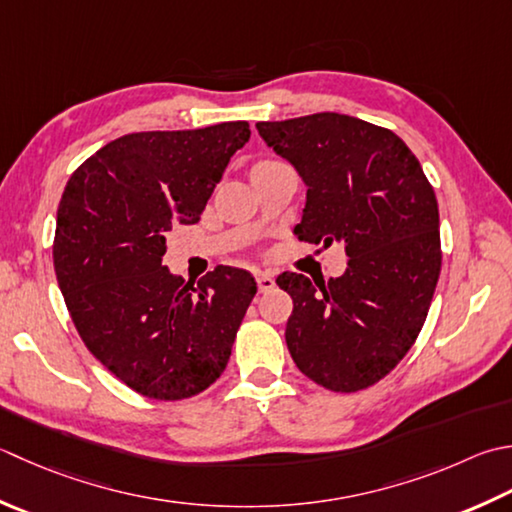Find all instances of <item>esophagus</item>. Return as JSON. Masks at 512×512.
Masks as SVG:
<instances>
[{"instance_id":"esophagus-1","label":"esophagus","mask_w":512,"mask_h":512,"mask_svg":"<svg viewBox=\"0 0 512 512\" xmlns=\"http://www.w3.org/2000/svg\"><path fill=\"white\" fill-rule=\"evenodd\" d=\"M257 288L259 293H268V290L275 288V279L266 273H257Z\"/></svg>"}]
</instances>
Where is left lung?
<instances>
[{"instance_id":"8db88e82","label":"left lung","mask_w":512,"mask_h":512,"mask_svg":"<svg viewBox=\"0 0 512 512\" xmlns=\"http://www.w3.org/2000/svg\"><path fill=\"white\" fill-rule=\"evenodd\" d=\"M306 182L299 242H342L348 266L328 284L282 273L293 297L286 344L297 368L333 393L375 386L413 348L442 270L435 190L393 130L315 113L257 122Z\"/></svg>"}]
</instances>
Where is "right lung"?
I'll use <instances>...</instances> for the list:
<instances>
[{
	"mask_svg": "<svg viewBox=\"0 0 512 512\" xmlns=\"http://www.w3.org/2000/svg\"><path fill=\"white\" fill-rule=\"evenodd\" d=\"M248 122L150 130L108 142L70 175L57 208L53 264L86 348L135 393L177 402L224 373L257 293L244 268L197 286L162 266L166 235L197 224Z\"/></svg>",
	"mask_w": 512,
	"mask_h": 512,
	"instance_id": "right-lung-1",
	"label": "right lung"
}]
</instances>
